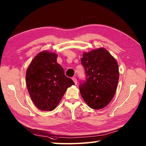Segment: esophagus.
<instances>
[{"label":"esophagus","instance_id":"obj_1","mask_svg":"<svg viewBox=\"0 0 146 146\" xmlns=\"http://www.w3.org/2000/svg\"><path fill=\"white\" fill-rule=\"evenodd\" d=\"M72 80H73V82H75V84H77V80H76V78L75 77H73L72 78Z\"/></svg>","mask_w":146,"mask_h":146}]
</instances>
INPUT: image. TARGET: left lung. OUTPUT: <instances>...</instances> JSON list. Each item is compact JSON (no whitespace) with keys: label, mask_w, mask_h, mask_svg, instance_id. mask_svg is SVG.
<instances>
[{"label":"left lung","mask_w":146,"mask_h":146,"mask_svg":"<svg viewBox=\"0 0 146 146\" xmlns=\"http://www.w3.org/2000/svg\"><path fill=\"white\" fill-rule=\"evenodd\" d=\"M86 80L79 89L88 106L100 110L107 106L114 97L119 78L116 59L103 48L84 53L81 58Z\"/></svg>","instance_id":"left-lung-1"}]
</instances>
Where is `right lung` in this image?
Segmentation results:
<instances>
[{
  "instance_id": "obj_1",
  "label": "right lung",
  "mask_w": 146,
  "mask_h": 146,
  "mask_svg": "<svg viewBox=\"0 0 146 146\" xmlns=\"http://www.w3.org/2000/svg\"><path fill=\"white\" fill-rule=\"evenodd\" d=\"M57 56L56 53L41 51L27 69L26 82L28 92L34 104L40 110H55L67 89L75 85L56 62Z\"/></svg>"
}]
</instances>
